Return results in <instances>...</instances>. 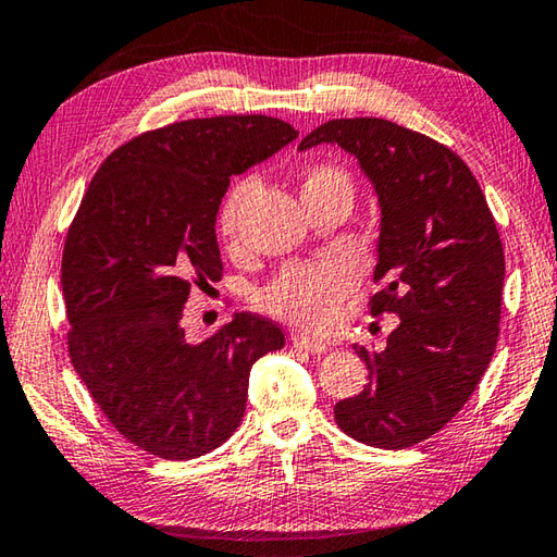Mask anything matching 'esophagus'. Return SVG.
Here are the masks:
<instances>
[{"label":"esophagus","instance_id":"1","mask_svg":"<svg viewBox=\"0 0 557 557\" xmlns=\"http://www.w3.org/2000/svg\"><path fill=\"white\" fill-rule=\"evenodd\" d=\"M292 345L294 347H299V350H307V352H311V355H323V352H329V345L325 343H321V341H313L311 335H307V333H292Z\"/></svg>","mask_w":557,"mask_h":557}]
</instances>
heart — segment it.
I'll return each mask as SVG.
<instances>
[{
	"instance_id": "heart-1",
	"label": "heart",
	"mask_w": 557,
	"mask_h": 557,
	"mask_svg": "<svg viewBox=\"0 0 557 557\" xmlns=\"http://www.w3.org/2000/svg\"><path fill=\"white\" fill-rule=\"evenodd\" d=\"M331 183L350 185L345 173L333 166L311 169L304 178L301 193H309ZM250 185L242 183L226 200L222 212V234L232 238L236 232V220L242 212L244 200L248 198ZM352 287V272L341 260H319V263L297 265L282 272L270 287L260 294L263 309L280 319L299 323L304 329L321 331L331 323L337 301H341Z\"/></svg>"
}]
</instances>
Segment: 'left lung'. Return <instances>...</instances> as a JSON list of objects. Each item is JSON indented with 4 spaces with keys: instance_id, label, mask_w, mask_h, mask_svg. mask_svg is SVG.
<instances>
[{
    "instance_id": "obj_1",
    "label": "left lung",
    "mask_w": 557,
    "mask_h": 557,
    "mask_svg": "<svg viewBox=\"0 0 557 557\" xmlns=\"http://www.w3.org/2000/svg\"><path fill=\"white\" fill-rule=\"evenodd\" d=\"M337 145L379 198L372 313L400 323L386 347L355 345L369 384L335 406L352 440L406 449L432 437L483 379L497 345L505 253L471 169L449 147L381 117L329 120L299 151Z\"/></svg>"
}]
</instances>
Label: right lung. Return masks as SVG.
<instances>
[{
  "mask_svg": "<svg viewBox=\"0 0 557 557\" xmlns=\"http://www.w3.org/2000/svg\"><path fill=\"white\" fill-rule=\"evenodd\" d=\"M285 120H183L129 139L96 171L62 253L76 374L113 428L161 459L210 454L244 418L248 376L285 333L234 313L200 343L183 329L190 287L222 275L214 222L228 178L292 139Z\"/></svg>",
  "mask_w": 557,
  "mask_h": 557,
  "instance_id": "add662e5",
  "label": "right lung"
}]
</instances>
